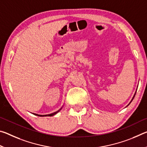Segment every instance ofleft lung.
I'll return each instance as SVG.
<instances>
[{
    "instance_id": "1",
    "label": "left lung",
    "mask_w": 147,
    "mask_h": 147,
    "mask_svg": "<svg viewBox=\"0 0 147 147\" xmlns=\"http://www.w3.org/2000/svg\"><path fill=\"white\" fill-rule=\"evenodd\" d=\"M136 93H135V94H134V97H133V98H132V100H133V99H134V96H135V95H136ZM132 100H131V101H132Z\"/></svg>"
}]
</instances>
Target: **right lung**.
I'll return each mask as SVG.
<instances>
[{
	"instance_id": "right-lung-1",
	"label": "right lung",
	"mask_w": 147,
	"mask_h": 147,
	"mask_svg": "<svg viewBox=\"0 0 147 147\" xmlns=\"http://www.w3.org/2000/svg\"><path fill=\"white\" fill-rule=\"evenodd\" d=\"M61 109H59L58 111H56V112H54V113H51V114H48V115H38V114H36V113H33V114H34V115H38V116H39V117H46V116H53V115H55V114H56L58 112H59V110H60Z\"/></svg>"
}]
</instances>
